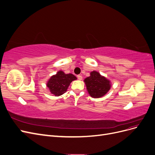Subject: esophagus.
Masks as SVG:
<instances>
[{
	"mask_svg": "<svg viewBox=\"0 0 155 155\" xmlns=\"http://www.w3.org/2000/svg\"><path fill=\"white\" fill-rule=\"evenodd\" d=\"M78 78L79 80H81L83 77H82L81 75H78Z\"/></svg>",
	"mask_w": 155,
	"mask_h": 155,
	"instance_id": "obj_1",
	"label": "esophagus"
}]
</instances>
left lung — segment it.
Listing matches in <instances>:
<instances>
[{"instance_id":"obj_1","label":"left lung","mask_w":155,"mask_h":155,"mask_svg":"<svg viewBox=\"0 0 155 155\" xmlns=\"http://www.w3.org/2000/svg\"><path fill=\"white\" fill-rule=\"evenodd\" d=\"M87 91L91 97L99 98L105 95L110 88V81L97 71L91 72V76L84 79Z\"/></svg>"}]
</instances>
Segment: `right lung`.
I'll return each mask as SVG.
<instances>
[{
  "mask_svg": "<svg viewBox=\"0 0 155 155\" xmlns=\"http://www.w3.org/2000/svg\"><path fill=\"white\" fill-rule=\"evenodd\" d=\"M77 78L72 74H65L64 72L59 70L55 75L51 76L46 83L51 94L55 96L63 94L67 91L70 83L76 80Z\"/></svg>",
  "mask_w": 155,
  "mask_h": 155,
  "instance_id": "1",
  "label": "right lung"
}]
</instances>
